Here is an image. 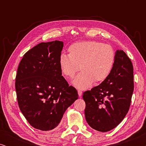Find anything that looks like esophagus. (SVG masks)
Returning a JSON list of instances; mask_svg holds the SVG:
<instances>
[{"mask_svg":"<svg viewBox=\"0 0 146 146\" xmlns=\"http://www.w3.org/2000/svg\"><path fill=\"white\" fill-rule=\"evenodd\" d=\"M78 96L80 97L82 96V92L81 90H78Z\"/></svg>","mask_w":146,"mask_h":146,"instance_id":"esophagus-1","label":"esophagus"}]
</instances>
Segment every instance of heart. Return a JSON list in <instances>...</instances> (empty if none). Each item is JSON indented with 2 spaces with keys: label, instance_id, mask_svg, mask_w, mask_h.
Returning a JSON list of instances; mask_svg holds the SVG:
<instances>
[{
  "label": "heart",
  "instance_id": "obj_1",
  "mask_svg": "<svg viewBox=\"0 0 146 146\" xmlns=\"http://www.w3.org/2000/svg\"><path fill=\"white\" fill-rule=\"evenodd\" d=\"M115 52L110 45L100 42L88 40L72 44L68 55L62 54L58 64L61 72L72 79L78 72L82 70L72 82L78 89L89 88L94 82L100 83L108 77L113 68Z\"/></svg>",
  "mask_w": 146,
  "mask_h": 146
}]
</instances>
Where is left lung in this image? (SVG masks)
I'll return each instance as SVG.
<instances>
[{
	"label": "left lung",
	"mask_w": 146,
	"mask_h": 146,
	"mask_svg": "<svg viewBox=\"0 0 146 146\" xmlns=\"http://www.w3.org/2000/svg\"><path fill=\"white\" fill-rule=\"evenodd\" d=\"M133 88L132 63L124 52L117 50L108 77L83 93L85 117L90 126L102 132L116 127L128 112Z\"/></svg>",
	"instance_id": "left-lung-1"
}]
</instances>
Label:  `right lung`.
Here are the masks:
<instances>
[{"label":"right lung","instance_id":"add662e5","mask_svg":"<svg viewBox=\"0 0 146 146\" xmlns=\"http://www.w3.org/2000/svg\"><path fill=\"white\" fill-rule=\"evenodd\" d=\"M63 46L59 40L40 43L25 54L18 67L15 88L19 106L28 122L40 130L55 128L78 98L60 70Z\"/></svg>","mask_w":146,"mask_h":146}]
</instances>
